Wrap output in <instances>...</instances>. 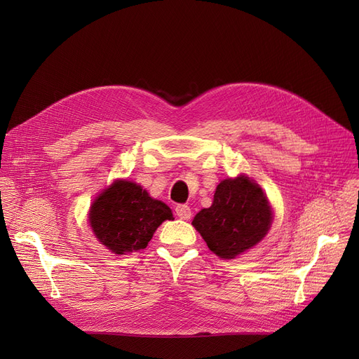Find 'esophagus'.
<instances>
[{
	"label": "esophagus",
	"instance_id": "obj_1",
	"mask_svg": "<svg viewBox=\"0 0 359 359\" xmlns=\"http://www.w3.org/2000/svg\"><path fill=\"white\" fill-rule=\"evenodd\" d=\"M176 215L182 219H189L192 212H191V208L187 205H177L176 206Z\"/></svg>",
	"mask_w": 359,
	"mask_h": 359
}]
</instances>
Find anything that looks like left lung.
<instances>
[{
	"label": "left lung",
	"instance_id": "obj_1",
	"mask_svg": "<svg viewBox=\"0 0 359 359\" xmlns=\"http://www.w3.org/2000/svg\"><path fill=\"white\" fill-rule=\"evenodd\" d=\"M272 218L262 187L241 175L217 186L212 205L199 211L192 225L211 252L221 259H234L268 234Z\"/></svg>",
	"mask_w": 359,
	"mask_h": 359
}]
</instances>
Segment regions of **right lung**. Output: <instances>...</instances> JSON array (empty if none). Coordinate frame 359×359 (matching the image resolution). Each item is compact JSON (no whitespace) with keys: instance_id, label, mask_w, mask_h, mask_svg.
I'll list each match as a JSON object with an SVG mask.
<instances>
[{"instance_id":"obj_1","label":"right lung","mask_w":359,"mask_h":359,"mask_svg":"<svg viewBox=\"0 0 359 359\" xmlns=\"http://www.w3.org/2000/svg\"><path fill=\"white\" fill-rule=\"evenodd\" d=\"M173 214L134 182L115 180L93 202L88 221L99 241L115 255L145 249L148 241Z\"/></svg>"}]
</instances>
